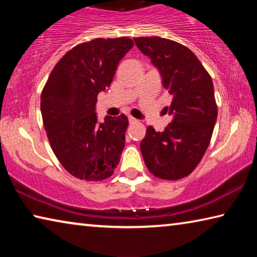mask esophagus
I'll list each match as a JSON object with an SVG mask.
<instances>
[{"instance_id":"obj_1","label":"esophagus","mask_w":257,"mask_h":257,"mask_svg":"<svg viewBox=\"0 0 257 257\" xmlns=\"http://www.w3.org/2000/svg\"><path fill=\"white\" fill-rule=\"evenodd\" d=\"M128 119H129V122H130V123H135V122H137V120L135 119L134 116H129Z\"/></svg>"}]
</instances>
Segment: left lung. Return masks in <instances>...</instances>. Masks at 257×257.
Segmentation results:
<instances>
[{
	"instance_id": "1",
	"label": "left lung",
	"mask_w": 257,
	"mask_h": 257,
	"mask_svg": "<svg viewBox=\"0 0 257 257\" xmlns=\"http://www.w3.org/2000/svg\"><path fill=\"white\" fill-rule=\"evenodd\" d=\"M134 40L158 68L163 87L173 97L170 107L164 108L172 121L162 133L152 125L146 129L142 155L152 175L181 179L195 170L211 142L217 116L212 78L185 45L159 36Z\"/></svg>"
}]
</instances>
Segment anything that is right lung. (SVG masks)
Wrapping results in <instances>:
<instances>
[{
	"instance_id": "obj_1",
	"label": "right lung",
	"mask_w": 257,
	"mask_h": 257,
	"mask_svg": "<svg viewBox=\"0 0 257 257\" xmlns=\"http://www.w3.org/2000/svg\"><path fill=\"white\" fill-rule=\"evenodd\" d=\"M132 38H95L67 52L52 70L41 95V111L52 150L78 179L111 177L124 149L128 118L105 116L98 123L95 105L111 85Z\"/></svg>"
}]
</instances>
